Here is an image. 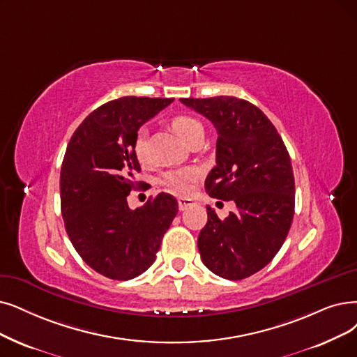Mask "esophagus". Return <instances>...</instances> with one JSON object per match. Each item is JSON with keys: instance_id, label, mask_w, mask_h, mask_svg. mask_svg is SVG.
<instances>
[{"instance_id": "1", "label": "esophagus", "mask_w": 357, "mask_h": 357, "mask_svg": "<svg viewBox=\"0 0 357 357\" xmlns=\"http://www.w3.org/2000/svg\"><path fill=\"white\" fill-rule=\"evenodd\" d=\"M193 205H195V202L192 201V199H189V197H180L178 199V209L180 211H186V209L192 208Z\"/></svg>"}]
</instances>
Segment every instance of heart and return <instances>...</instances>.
I'll return each mask as SVG.
<instances>
[{
  "label": "heart",
  "instance_id": "b5f03b06",
  "mask_svg": "<svg viewBox=\"0 0 357 357\" xmlns=\"http://www.w3.org/2000/svg\"><path fill=\"white\" fill-rule=\"evenodd\" d=\"M171 126L176 130V133L183 137L184 140L190 144V142L204 133V127L197 120L189 116H177L171 121ZM133 153L140 162H145L148 160V151H146V130L140 129L136 133L133 142ZM201 177L199 169L188 167L168 171L162 178V184L176 195H189L195 186V183Z\"/></svg>",
  "mask_w": 357,
  "mask_h": 357
}]
</instances>
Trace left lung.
<instances>
[{"label": "left lung", "instance_id": "obj_1", "mask_svg": "<svg viewBox=\"0 0 357 357\" xmlns=\"http://www.w3.org/2000/svg\"><path fill=\"white\" fill-rule=\"evenodd\" d=\"M215 126L217 165L205 180L209 196L233 201L237 211L220 220L208 206L197 237L205 266L227 280H243L266 266L281 249L294 215V176L274 124L236 96L181 98Z\"/></svg>", "mask_w": 357, "mask_h": 357}]
</instances>
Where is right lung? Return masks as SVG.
I'll return each mask as SVG.
<instances>
[{
	"instance_id": "1",
	"label": "right lung",
	"mask_w": 357,
	"mask_h": 357,
	"mask_svg": "<svg viewBox=\"0 0 357 357\" xmlns=\"http://www.w3.org/2000/svg\"><path fill=\"white\" fill-rule=\"evenodd\" d=\"M174 98L124 96L82 121L61 165V215L71 245L93 271L111 280H132L155 262L165 231L177 215L174 196L160 193L130 209L127 196L142 181L133 153L139 127Z\"/></svg>"
}]
</instances>
